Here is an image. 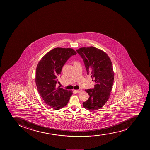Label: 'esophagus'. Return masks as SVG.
Wrapping results in <instances>:
<instances>
[{
  "label": "esophagus",
  "mask_w": 150,
  "mask_h": 150,
  "mask_svg": "<svg viewBox=\"0 0 150 150\" xmlns=\"http://www.w3.org/2000/svg\"><path fill=\"white\" fill-rule=\"evenodd\" d=\"M82 91V89H78V90H75V91L76 92V93H79V92H80L81 91Z\"/></svg>",
  "instance_id": "1"
}]
</instances>
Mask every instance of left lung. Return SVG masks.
<instances>
[{
	"instance_id": "8db88e82",
	"label": "left lung",
	"mask_w": 150,
	"mask_h": 150,
	"mask_svg": "<svg viewBox=\"0 0 150 150\" xmlns=\"http://www.w3.org/2000/svg\"><path fill=\"white\" fill-rule=\"evenodd\" d=\"M83 59L87 74L95 82L93 89H86L89 97L83 103L88 110H96L104 106L110 96L114 81L112 64L108 55L93 46L76 50Z\"/></svg>"
}]
</instances>
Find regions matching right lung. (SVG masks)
Instances as JSON below:
<instances>
[{"label": "right lung", "mask_w": 150, "mask_h": 150, "mask_svg": "<svg viewBox=\"0 0 150 150\" xmlns=\"http://www.w3.org/2000/svg\"><path fill=\"white\" fill-rule=\"evenodd\" d=\"M76 54L71 48H55L45 54L38 64L35 78L38 91L45 104L51 108H62L73 94L72 91L57 88L56 84L62 67Z\"/></svg>", "instance_id": "1"}]
</instances>
